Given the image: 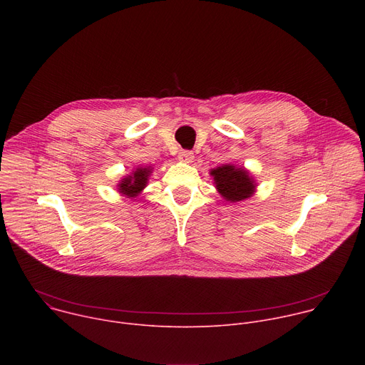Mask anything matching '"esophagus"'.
Masks as SVG:
<instances>
[{
	"instance_id": "obj_1",
	"label": "esophagus",
	"mask_w": 365,
	"mask_h": 365,
	"mask_svg": "<svg viewBox=\"0 0 365 365\" xmlns=\"http://www.w3.org/2000/svg\"><path fill=\"white\" fill-rule=\"evenodd\" d=\"M193 153L192 151H187V150H180L179 151V160L182 163H192L193 162Z\"/></svg>"
}]
</instances>
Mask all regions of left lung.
I'll return each mask as SVG.
<instances>
[{
    "label": "left lung",
    "instance_id": "1",
    "mask_svg": "<svg viewBox=\"0 0 365 365\" xmlns=\"http://www.w3.org/2000/svg\"><path fill=\"white\" fill-rule=\"evenodd\" d=\"M218 193L231 203H237L251 197L255 193L257 182L254 176L244 168L227 163L210 170Z\"/></svg>",
    "mask_w": 365,
    "mask_h": 365
}]
</instances>
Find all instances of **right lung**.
I'll use <instances>...</instances> for the list:
<instances>
[{
	"label": "right lung",
	"instance_id": "right-lung-1",
	"mask_svg": "<svg viewBox=\"0 0 365 365\" xmlns=\"http://www.w3.org/2000/svg\"><path fill=\"white\" fill-rule=\"evenodd\" d=\"M153 173L151 166H137L128 175L123 176V179L117 183L118 192L130 199L137 197L147 186L148 179Z\"/></svg>",
	"mask_w": 365,
	"mask_h": 365
}]
</instances>
